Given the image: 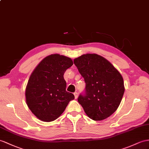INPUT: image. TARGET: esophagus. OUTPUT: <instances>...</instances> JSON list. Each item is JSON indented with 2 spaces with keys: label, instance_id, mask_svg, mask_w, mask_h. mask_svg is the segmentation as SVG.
<instances>
[{
  "label": "esophagus",
  "instance_id": "esophagus-1",
  "mask_svg": "<svg viewBox=\"0 0 149 149\" xmlns=\"http://www.w3.org/2000/svg\"><path fill=\"white\" fill-rule=\"evenodd\" d=\"M74 95L75 99H77V98H78V93H77V92H74Z\"/></svg>",
  "mask_w": 149,
  "mask_h": 149
}]
</instances>
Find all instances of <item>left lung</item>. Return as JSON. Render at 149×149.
<instances>
[{
    "label": "left lung",
    "instance_id": "8db88e82",
    "mask_svg": "<svg viewBox=\"0 0 149 149\" xmlns=\"http://www.w3.org/2000/svg\"><path fill=\"white\" fill-rule=\"evenodd\" d=\"M86 83L85 95L78 101L86 114L95 121L109 117L117 110L125 92L123 77L109 61L96 54L74 59Z\"/></svg>",
    "mask_w": 149,
    "mask_h": 149
}]
</instances>
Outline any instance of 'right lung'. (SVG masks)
<instances>
[{"instance_id": "obj_1", "label": "right lung", "mask_w": 149, "mask_h": 149, "mask_svg": "<svg viewBox=\"0 0 149 149\" xmlns=\"http://www.w3.org/2000/svg\"><path fill=\"white\" fill-rule=\"evenodd\" d=\"M72 64L71 58L54 54L43 59L31 72L25 90L26 102L40 120H56L74 99L66 92L64 79L65 71Z\"/></svg>"}]
</instances>
